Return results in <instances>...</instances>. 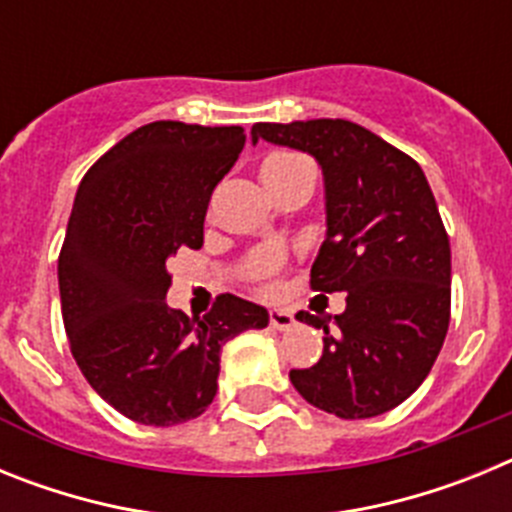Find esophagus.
<instances>
[{
    "mask_svg": "<svg viewBox=\"0 0 512 512\" xmlns=\"http://www.w3.org/2000/svg\"><path fill=\"white\" fill-rule=\"evenodd\" d=\"M269 325L274 330H289L295 325V315L287 310H271L269 312Z\"/></svg>",
    "mask_w": 512,
    "mask_h": 512,
    "instance_id": "obj_1",
    "label": "esophagus"
}]
</instances>
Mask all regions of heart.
Wrapping results in <instances>:
<instances>
[{
    "label": "heart",
    "mask_w": 512,
    "mask_h": 512,
    "mask_svg": "<svg viewBox=\"0 0 512 512\" xmlns=\"http://www.w3.org/2000/svg\"><path fill=\"white\" fill-rule=\"evenodd\" d=\"M292 158H297V156H289V153H274V156H269L264 164H261V171L269 169V166H274V164H282V161H292Z\"/></svg>",
    "instance_id": "b5f03b06"
}]
</instances>
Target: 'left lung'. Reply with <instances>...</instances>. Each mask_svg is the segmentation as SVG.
Returning <instances> with one entry per match:
<instances>
[{
	"label": "left lung",
	"instance_id": "left-lung-1",
	"mask_svg": "<svg viewBox=\"0 0 512 512\" xmlns=\"http://www.w3.org/2000/svg\"><path fill=\"white\" fill-rule=\"evenodd\" d=\"M259 138L323 169L328 235L310 271L315 292H346L336 315L297 312L323 328V356L289 379L343 420L397 408L431 372L451 320V246L418 161L348 120L256 122Z\"/></svg>",
	"mask_w": 512,
	"mask_h": 512
}]
</instances>
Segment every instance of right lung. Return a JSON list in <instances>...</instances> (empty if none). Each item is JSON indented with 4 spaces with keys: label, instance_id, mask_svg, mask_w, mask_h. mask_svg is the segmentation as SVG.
Returning <instances> with one entry per match:
<instances>
[{
    "label": "right lung",
    "instance_id": "right-lung-1",
    "mask_svg": "<svg viewBox=\"0 0 512 512\" xmlns=\"http://www.w3.org/2000/svg\"><path fill=\"white\" fill-rule=\"evenodd\" d=\"M246 146L241 125L148 122L84 174L58 256L71 354L92 390L143 425L200 418L220 351L269 312L220 295L205 318L166 305L169 256L202 248L212 189Z\"/></svg>",
    "mask_w": 512,
    "mask_h": 512
}]
</instances>
